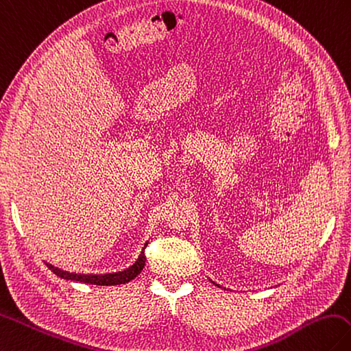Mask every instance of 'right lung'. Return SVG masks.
Wrapping results in <instances>:
<instances>
[{
    "mask_svg": "<svg viewBox=\"0 0 351 351\" xmlns=\"http://www.w3.org/2000/svg\"><path fill=\"white\" fill-rule=\"evenodd\" d=\"M147 246V245H145ZM145 249V247H144ZM143 252L139 255V258L136 260V263L134 266H130L129 269L119 271V274H108V275H76V274H69V271H64L61 269H57L51 266V264L46 263L53 274L57 276L63 278V279H69V281H76V282H84V284H95V285H117V284H126L132 279H135L141 270L144 269L145 264V252Z\"/></svg>",
    "mask_w": 351,
    "mask_h": 351,
    "instance_id": "obj_1",
    "label": "right lung"
}]
</instances>
